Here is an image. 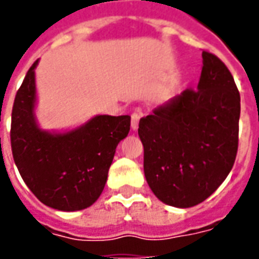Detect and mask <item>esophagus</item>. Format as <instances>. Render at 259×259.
Segmentation results:
<instances>
[{
    "label": "esophagus",
    "instance_id": "1",
    "mask_svg": "<svg viewBox=\"0 0 259 259\" xmlns=\"http://www.w3.org/2000/svg\"><path fill=\"white\" fill-rule=\"evenodd\" d=\"M141 115L139 112L132 113V129L137 130L139 129V122H140Z\"/></svg>",
    "mask_w": 259,
    "mask_h": 259
}]
</instances>
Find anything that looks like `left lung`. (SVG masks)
Wrapping results in <instances>:
<instances>
[{
  "label": "left lung",
  "instance_id": "8db88e82",
  "mask_svg": "<svg viewBox=\"0 0 259 259\" xmlns=\"http://www.w3.org/2000/svg\"><path fill=\"white\" fill-rule=\"evenodd\" d=\"M240 93L217 55L202 51L197 90L140 119L144 175L158 200L190 208L206 200L228 178L239 147Z\"/></svg>",
  "mask_w": 259,
  "mask_h": 259
}]
</instances>
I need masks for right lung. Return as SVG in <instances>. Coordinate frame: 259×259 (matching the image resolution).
I'll return each instance as SVG.
<instances>
[{"label":"right lung","instance_id":"add662e5","mask_svg":"<svg viewBox=\"0 0 259 259\" xmlns=\"http://www.w3.org/2000/svg\"><path fill=\"white\" fill-rule=\"evenodd\" d=\"M31 65L15 97L11 147L22 179L42 204L59 211L93 205L107 183L119 141L129 135L130 116L97 115L65 133L38 127L36 69Z\"/></svg>","mask_w":259,"mask_h":259}]
</instances>
